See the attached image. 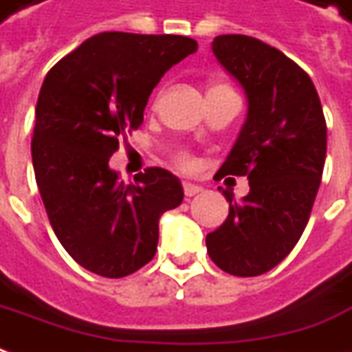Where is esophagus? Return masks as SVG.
Here are the masks:
<instances>
[{
    "label": "esophagus",
    "instance_id": "1",
    "mask_svg": "<svg viewBox=\"0 0 352 352\" xmlns=\"http://www.w3.org/2000/svg\"><path fill=\"white\" fill-rule=\"evenodd\" d=\"M199 192H201L199 186L190 184V182H184V195H186V197H193V195H197Z\"/></svg>",
    "mask_w": 352,
    "mask_h": 352
}]
</instances>
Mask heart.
Wrapping results in <instances>:
<instances>
[{
  "label": "heart",
  "mask_w": 352,
  "mask_h": 352,
  "mask_svg": "<svg viewBox=\"0 0 352 352\" xmlns=\"http://www.w3.org/2000/svg\"><path fill=\"white\" fill-rule=\"evenodd\" d=\"M221 89H228L226 85H213L211 89H209V93L211 91H221ZM176 164L180 166V168H190L192 166V157L188 155V153H180L178 157H176Z\"/></svg>",
  "instance_id": "obj_1"
}]
</instances>
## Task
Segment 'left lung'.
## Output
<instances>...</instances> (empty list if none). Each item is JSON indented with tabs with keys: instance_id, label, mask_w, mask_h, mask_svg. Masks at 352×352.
I'll list each match as a JSON object with an SVG mask.
<instances>
[{
	"instance_id": "obj_1",
	"label": "left lung",
	"mask_w": 352,
	"mask_h": 352,
	"mask_svg": "<svg viewBox=\"0 0 352 352\" xmlns=\"http://www.w3.org/2000/svg\"><path fill=\"white\" fill-rule=\"evenodd\" d=\"M219 63L248 96V116L219 168L248 176L242 201L223 190L228 217L205 238L217 267L236 277L267 273L302 236L322 182L327 126L312 79L291 58L244 34L213 40Z\"/></svg>"
}]
</instances>
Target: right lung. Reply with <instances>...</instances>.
Instances as JSON below:
<instances>
[{"mask_svg":"<svg viewBox=\"0 0 352 352\" xmlns=\"http://www.w3.org/2000/svg\"><path fill=\"white\" fill-rule=\"evenodd\" d=\"M197 42L178 34L100 32L61 58L36 102L32 166L56 236L81 267L120 279L148 263L159 219L184 199L180 180L151 166L126 184L108 160L143 124L148 94Z\"/></svg>","mask_w":352,"mask_h":352,"instance_id":"obj_1","label":"right lung"}]
</instances>
